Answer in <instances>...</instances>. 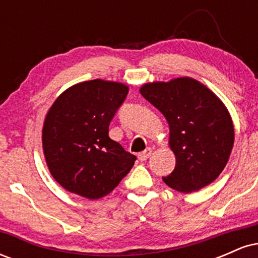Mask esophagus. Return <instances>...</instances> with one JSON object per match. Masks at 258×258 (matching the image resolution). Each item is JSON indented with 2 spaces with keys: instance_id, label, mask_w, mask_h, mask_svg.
<instances>
[{
  "instance_id": "esophagus-1",
  "label": "esophagus",
  "mask_w": 258,
  "mask_h": 258,
  "mask_svg": "<svg viewBox=\"0 0 258 258\" xmlns=\"http://www.w3.org/2000/svg\"><path fill=\"white\" fill-rule=\"evenodd\" d=\"M150 155H152V149H150V148H148V149L144 150V152L138 154V160L139 161H146V160L149 158Z\"/></svg>"
}]
</instances>
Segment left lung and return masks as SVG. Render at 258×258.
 <instances>
[{
	"label": "left lung",
	"instance_id": "1",
	"mask_svg": "<svg viewBox=\"0 0 258 258\" xmlns=\"http://www.w3.org/2000/svg\"><path fill=\"white\" fill-rule=\"evenodd\" d=\"M141 94L166 117L176 166L162 177L174 190L191 193L209 185L226 167L234 144V127L221 99L190 78L153 82Z\"/></svg>",
	"mask_w": 258,
	"mask_h": 258
}]
</instances>
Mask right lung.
Segmentation results:
<instances>
[{
    "label": "right lung",
    "mask_w": 258,
    "mask_h": 258,
    "mask_svg": "<svg viewBox=\"0 0 258 258\" xmlns=\"http://www.w3.org/2000/svg\"><path fill=\"white\" fill-rule=\"evenodd\" d=\"M127 93L120 82L91 80L64 91L47 112L44 159L53 178L70 193L100 199L132 168L136 156L108 135Z\"/></svg>",
    "instance_id": "1"
}]
</instances>
